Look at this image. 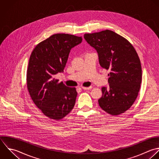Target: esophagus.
Listing matches in <instances>:
<instances>
[{
  "instance_id": "34e87169",
  "label": "esophagus",
  "mask_w": 159,
  "mask_h": 159,
  "mask_svg": "<svg viewBox=\"0 0 159 159\" xmlns=\"http://www.w3.org/2000/svg\"><path fill=\"white\" fill-rule=\"evenodd\" d=\"M81 88H82L83 89H84V90H88V89H90L92 88V86H89V87H84V86H82Z\"/></svg>"
}]
</instances>
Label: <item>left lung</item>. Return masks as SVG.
Here are the masks:
<instances>
[{
	"mask_svg": "<svg viewBox=\"0 0 159 159\" xmlns=\"http://www.w3.org/2000/svg\"><path fill=\"white\" fill-rule=\"evenodd\" d=\"M84 38L96 50L101 67L111 71L109 88H101L99 106L112 116L124 113L134 104L140 88L142 68L137 53L126 39L109 30L85 34Z\"/></svg>",
	"mask_w": 159,
	"mask_h": 159,
	"instance_id": "8db88e82",
	"label": "left lung"
}]
</instances>
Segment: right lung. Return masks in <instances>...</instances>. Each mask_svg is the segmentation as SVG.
I'll return each instance as SVG.
<instances>
[{"label":"right lung","mask_w":159,"mask_h":159,"mask_svg":"<svg viewBox=\"0 0 159 159\" xmlns=\"http://www.w3.org/2000/svg\"><path fill=\"white\" fill-rule=\"evenodd\" d=\"M82 37L56 34L40 42L33 50L27 71V86L32 99L50 119L60 120L75 104L77 91L55 78L63 73L71 49Z\"/></svg>","instance_id":"obj_1"}]
</instances>
